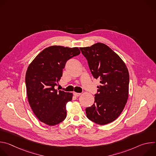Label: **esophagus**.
Segmentation results:
<instances>
[{
  "label": "esophagus",
  "mask_w": 156,
  "mask_h": 156,
  "mask_svg": "<svg viewBox=\"0 0 156 156\" xmlns=\"http://www.w3.org/2000/svg\"><path fill=\"white\" fill-rule=\"evenodd\" d=\"M81 94V93H75V92H74V93H73V95H74L75 96H76V97L80 96Z\"/></svg>",
  "instance_id": "34e87169"
}]
</instances>
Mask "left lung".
I'll return each mask as SVG.
<instances>
[{"mask_svg":"<svg viewBox=\"0 0 156 156\" xmlns=\"http://www.w3.org/2000/svg\"><path fill=\"white\" fill-rule=\"evenodd\" d=\"M96 79L100 80L94 103L86 108L87 117L104 125L116 120L128 98L129 73L123 60L108 46L98 42L80 48Z\"/></svg>","mask_w":156,"mask_h":156,"instance_id":"obj_1","label":"left lung"}]
</instances>
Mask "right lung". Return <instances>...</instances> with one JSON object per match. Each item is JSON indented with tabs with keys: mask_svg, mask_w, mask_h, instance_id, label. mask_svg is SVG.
<instances>
[{
	"mask_svg": "<svg viewBox=\"0 0 156 156\" xmlns=\"http://www.w3.org/2000/svg\"><path fill=\"white\" fill-rule=\"evenodd\" d=\"M80 54L78 48L52 46L42 51L29 65L25 76L27 93L36 117L49 126L66 117V105L73 93L55 89L62 76L65 63Z\"/></svg>",
	"mask_w": 156,
	"mask_h": 156,
	"instance_id": "add662e5",
	"label": "right lung"
}]
</instances>
